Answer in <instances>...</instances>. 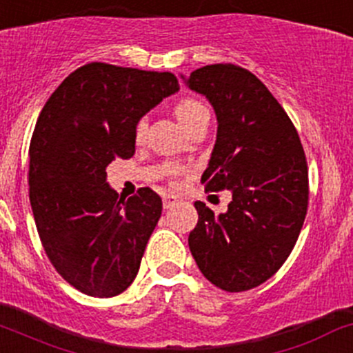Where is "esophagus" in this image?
Instances as JSON below:
<instances>
[{
	"mask_svg": "<svg viewBox=\"0 0 353 353\" xmlns=\"http://www.w3.org/2000/svg\"><path fill=\"white\" fill-rule=\"evenodd\" d=\"M162 201H164V210H170V208H174L177 205V203H179V201H177L176 196H172V194H165Z\"/></svg>",
	"mask_w": 353,
	"mask_h": 353,
	"instance_id": "1",
	"label": "esophagus"
}]
</instances>
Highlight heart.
<instances>
[{"label":"heart","mask_w":353,"mask_h":353,"mask_svg":"<svg viewBox=\"0 0 353 353\" xmlns=\"http://www.w3.org/2000/svg\"><path fill=\"white\" fill-rule=\"evenodd\" d=\"M203 113H208V110L203 103L198 101V99L184 98L176 105L177 120H179L186 128L199 117V114ZM145 132H147V118H142V120H139V123H137L135 139L140 142V140L145 137ZM174 170H176L174 167H169V172H174Z\"/></svg>","instance_id":"heart-1"}]
</instances>
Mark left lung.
Wrapping results in <instances>:
<instances>
[{
	"mask_svg": "<svg viewBox=\"0 0 353 353\" xmlns=\"http://www.w3.org/2000/svg\"><path fill=\"white\" fill-rule=\"evenodd\" d=\"M206 96L218 121L206 191L232 192L226 213L196 201L189 250L203 276L228 292L272 277L294 248L307 210V165L294 125L261 79L233 64L181 76Z\"/></svg>",
	"mask_w": 353,
	"mask_h": 353,
	"instance_id": "left-lung-1",
	"label": "left lung"
}]
</instances>
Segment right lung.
<instances>
[{
	"instance_id": "right-lung-1",
	"label": "right lung",
	"mask_w": 353,
	"mask_h": 353,
	"mask_svg": "<svg viewBox=\"0 0 353 353\" xmlns=\"http://www.w3.org/2000/svg\"><path fill=\"white\" fill-rule=\"evenodd\" d=\"M177 91L170 72L91 62L40 111L28 150L30 205L52 265L84 294H120L139 272L162 199L148 188L120 198L106 167L135 154L140 118Z\"/></svg>"
}]
</instances>
